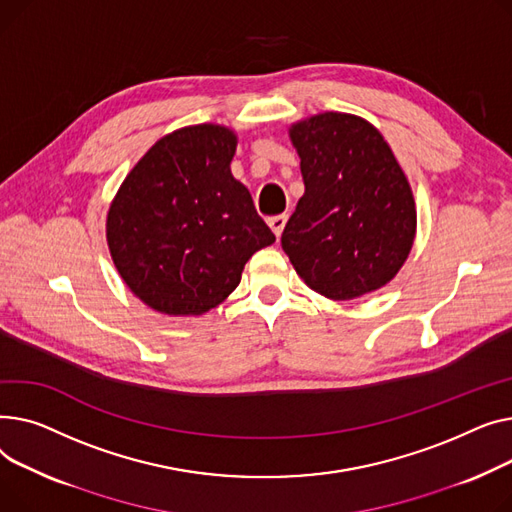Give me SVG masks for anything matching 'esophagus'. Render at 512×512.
I'll return each mask as SVG.
<instances>
[{"label": "esophagus", "mask_w": 512, "mask_h": 512, "mask_svg": "<svg viewBox=\"0 0 512 512\" xmlns=\"http://www.w3.org/2000/svg\"><path fill=\"white\" fill-rule=\"evenodd\" d=\"M285 223H287V215H277V217H270L268 219V225H270V229L275 231L277 237H281V233L285 229Z\"/></svg>", "instance_id": "obj_1"}]
</instances>
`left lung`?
Masks as SVG:
<instances>
[{
    "instance_id": "1",
    "label": "left lung",
    "mask_w": 512,
    "mask_h": 512,
    "mask_svg": "<svg viewBox=\"0 0 512 512\" xmlns=\"http://www.w3.org/2000/svg\"><path fill=\"white\" fill-rule=\"evenodd\" d=\"M304 196L281 246L316 293L347 302L397 277L415 239L409 179L364 117L324 111L291 124Z\"/></svg>"
}]
</instances>
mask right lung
<instances>
[{
	"label": "right lung",
	"instance_id": "right-lung-1",
	"mask_svg": "<svg viewBox=\"0 0 512 512\" xmlns=\"http://www.w3.org/2000/svg\"><path fill=\"white\" fill-rule=\"evenodd\" d=\"M235 146L227 126L179 128L146 150L111 200V260L155 312L202 316L217 308L252 254L275 244L248 188L231 173Z\"/></svg>",
	"mask_w": 512,
	"mask_h": 512
}]
</instances>
